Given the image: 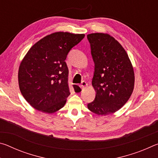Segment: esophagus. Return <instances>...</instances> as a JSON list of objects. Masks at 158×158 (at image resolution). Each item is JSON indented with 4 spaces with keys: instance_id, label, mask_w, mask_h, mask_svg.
<instances>
[{
    "instance_id": "34e87169",
    "label": "esophagus",
    "mask_w": 158,
    "mask_h": 158,
    "mask_svg": "<svg viewBox=\"0 0 158 158\" xmlns=\"http://www.w3.org/2000/svg\"><path fill=\"white\" fill-rule=\"evenodd\" d=\"M88 84H87V83L85 82V81H82L81 82V84H80V87H81V89H84V88H85L86 87V85H87Z\"/></svg>"
}]
</instances>
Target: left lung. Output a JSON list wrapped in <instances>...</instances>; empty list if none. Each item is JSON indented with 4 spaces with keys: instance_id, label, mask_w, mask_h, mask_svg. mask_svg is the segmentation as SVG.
Segmentation results:
<instances>
[{
    "instance_id": "left-lung-1",
    "label": "left lung",
    "mask_w": 158,
    "mask_h": 158,
    "mask_svg": "<svg viewBox=\"0 0 158 158\" xmlns=\"http://www.w3.org/2000/svg\"><path fill=\"white\" fill-rule=\"evenodd\" d=\"M87 38L95 63L92 85L96 92L88 108L95 114L106 116L119 110L132 95L133 67L124 48L110 35L91 33Z\"/></svg>"
}]
</instances>
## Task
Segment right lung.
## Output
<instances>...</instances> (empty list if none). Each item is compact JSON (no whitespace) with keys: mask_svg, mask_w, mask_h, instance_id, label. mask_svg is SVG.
<instances>
[{"mask_svg":"<svg viewBox=\"0 0 158 158\" xmlns=\"http://www.w3.org/2000/svg\"><path fill=\"white\" fill-rule=\"evenodd\" d=\"M84 34L56 32L36 42L19 65L18 81L21 94L34 109L52 114L63 108L70 94L65 59ZM74 90L81 89L73 85Z\"/></svg>","mask_w":158,"mask_h":158,"instance_id":"right-lung-1","label":"right lung"}]
</instances>
